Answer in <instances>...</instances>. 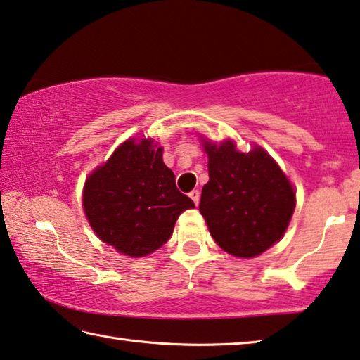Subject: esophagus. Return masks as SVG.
<instances>
[{
	"label": "esophagus",
	"instance_id": "obj_1",
	"mask_svg": "<svg viewBox=\"0 0 360 360\" xmlns=\"http://www.w3.org/2000/svg\"><path fill=\"white\" fill-rule=\"evenodd\" d=\"M190 198L193 199V202H195L196 206H198V204H199V198H201V195H199L198 190H193V191L190 193Z\"/></svg>",
	"mask_w": 360,
	"mask_h": 360
}]
</instances>
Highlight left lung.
Listing matches in <instances>:
<instances>
[{
  "label": "left lung",
  "instance_id": "obj_1",
  "mask_svg": "<svg viewBox=\"0 0 360 360\" xmlns=\"http://www.w3.org/2000/svg\"><path fill=\"white\" fill-rule=\"evenodd\" d=\"M209 181L199 212L215 243L231 256L254 257L283 236L295 211V191L262 148L240 153L231 141H204Z\"/></svg>",
  "mask_w": 360,
  "mask_h": 360
}]
</instances>
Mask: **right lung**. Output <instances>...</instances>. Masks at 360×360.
I'll use <instances>...</instances> for the list:
<instances>
[{
    "label": "right lung",
    "instance_id": "obj_1",
    "mask_svg": "<svg viewBox=\"0 0 360 360\" xmlns=\"http://www.w3.org/2000/svg\"><path fill=\"white\" fill-rule=\"evenodd\" d=\"M195 202L175 185L162 161V148L151 140L125 141L109 161L88 176L84 209L104 243L130 257H143L172 235L181 212Z\"/></svg>",
    "mask_w": 360,
    "mask_h": 360
}]
</instances>
